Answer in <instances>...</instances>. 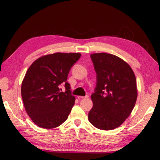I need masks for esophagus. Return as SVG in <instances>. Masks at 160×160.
Listing matches in <instances>:
<instances>
[{"label": "esophagus", "mask_w": 160, "mask_h": 160, "mask_svg": "<svg viewBox=\"0 0 160 160\" xmlns=\"http://www.w3.org/2000/svg\"><path fill=\"white\" fill-rule=\"evenodd\" d=\"M88 96H78V99H83V98H88Z\"/></svg>", "instance_id": "34e87169"}]
</instances>
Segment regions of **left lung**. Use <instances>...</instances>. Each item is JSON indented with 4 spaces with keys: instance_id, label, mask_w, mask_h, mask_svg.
I'll use <instances>...</instances> for the list:
<instances>
[{
    "instance_id": "left-lung-1",
    "label": "left lung",
    "mask_w": 160,
    "mask_h": 160,
    "mask_svg": "<svg viewBox=\"0 0 160 160\" xmlns=\"http://www.w3.org/2000/svg\"><path fill=\"white\" fill-rule=\"evenodd\" d=\"M96 73L93 106L88 119L100 130L118 128L129 117L137 98L136 78L123 59L108 53L90 55Z\"/></svg>"
}]
</instances>
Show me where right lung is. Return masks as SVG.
<instances>
[{
    "mask_svg": "<svg viewBox=\"0 0 160 160\" xmlns=\"http://www.w3.org/2000/svg\"><path fill=\"white\" fill-rule=\"evenodd\" d=\"M80 53L56 52L36 59L28 68L21 85L26 111L40 128L51 129L67 119L75 103L67 82L71 68ZM61 84L66 91L61 92Z\"/></svg>",
    "mask_w": 160,
    "mask_h": 160,
    "instance_id": "1",
    "label": "right lung"
}]
</instances>
